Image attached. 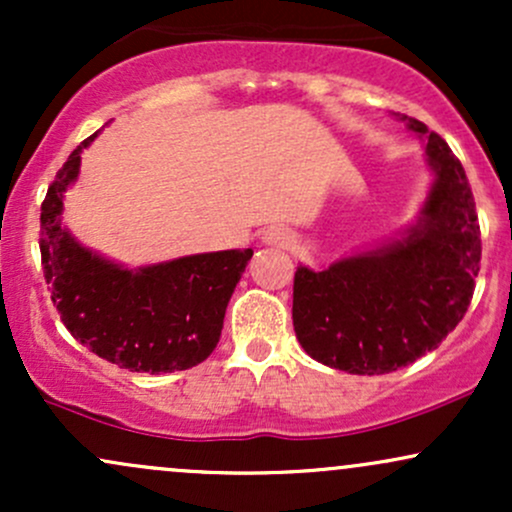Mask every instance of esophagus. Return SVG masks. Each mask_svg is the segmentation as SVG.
Instances as JSON below:
<instances>
[{
	"label": "esophagus",
	"mask_w": 512,
	"mask_h": 512,
	"mask_svg": "<svg viewBox=\"0 0 512 512\" xmlns=\"http://www.w3.org/2000/svg\"><path fill=\"white\" fill-rule=\"evenodd\" d=\"M262 243L267 245V248H289L291 231L284 226H269L267 231L262 233Z\"/></svg>",
	"instance_id": "obj_1"
}]
</instances>
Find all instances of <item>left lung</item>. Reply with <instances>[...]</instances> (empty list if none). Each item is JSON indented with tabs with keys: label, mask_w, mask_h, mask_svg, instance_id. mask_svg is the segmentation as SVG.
<instances>
[{
	"label": "left lung",
	"mask_w": 512,
	"mask_h": 512,
	"mask_svg": "<svg viewBox=\"0 0 512 512\" xmlns=\"http://www.w3.org/2000/svg\"><path fill=\"white\" fill-rule=\"evenodd\" d=\"M426 149L433 173L416 219L395 238L339 257L298 264L293 330L305 354L354 375H383L438 349L467 313L481 236L472 187L445 139L397 115Z\"/></svg>",
	"instance_id": "left-lung-1"
}]
</instances>
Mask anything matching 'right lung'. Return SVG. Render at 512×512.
I'll return each mask as SVG.
<instances>
[{"label":"right lung","instance_id":"add662e5","mask_svg":"<svg viewBox=\"0 0 512 512\" xmlns=\"http://www.w3.org/2000/svg\"><path fill=\"white\" fill-rule=\"evenodd\" d=\"M84 139L57 170L40 207V255L52 303L72 337L132 373H173L219 344L223 315L252 250L199 252L129 269L86 248L62 223L64 192L79 178Z\"/></svg>","mask_w":512,"mask_h":512}]
</instances>
